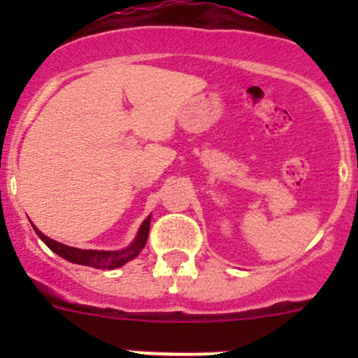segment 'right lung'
<instances>
[{"mask_svg":"<svg viewBox=\"0 0 358 358\" xmlns=\"http://www.w3.org/2000/svg\"><path fill=\"white\" fill-rule=\"evenodd\" d=\"M149 229H150V218H147L145 222L142 223V227H140L135 243H133L129 248L121 249V251H92V249H78V248H71V246H66V244L57 243V241L46 237L45 234H41L34 227L39 239L52 249L53 252H57V255L62 256L64 259H67V262L71 263L93 266V268H99V270H114L117 268V266H122L124 263H128L129 259L135 258V256L145 248L147 239H149Z\"/></svg>","mask_w":358,"mask_h":358,"instance_id":"obj_1","label":"right lung"}]
</instances>
